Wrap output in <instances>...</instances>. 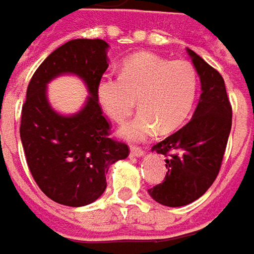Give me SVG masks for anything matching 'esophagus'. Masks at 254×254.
Instances as JSON below:
<instances>
[{
  "label": "esophagus",
  "instance_id": "1",
  "mask_svg": "<svg viewBox=\"0 0 254 254\" xmlns=\"http://www.w3.org/2000/svg\"><path fill=\"white\" fill-rule=\"evenodd\" d=\"M130 156L131 157H143L144 156V150L140 147H131L130 148Z\"/></svg>",
  "mask_w": 254,
  "mask_h": 254
}]
</instances>
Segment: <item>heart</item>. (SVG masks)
I'll return each instance as SVG.
<instances>
[{
    "mask_svg": "<svg viewBox=\"0 0 254 254\" xmlns=\"http://www.w3.org/2000/svg\"><path fill=\"white\" fill-rule=\"evenodd\" d=\"M197 93L194 67L184 60L171 61L154 53L126 58L121 75L104 74L95 94L103 111L116 123L124 121L135 106L141 111L119 130L128 141H143L156 133H170L189 117Z\"/></svg>",
    "mask_w": 254,
    "mask_h": 254,
    "instance_id": "obj_1",
    "label": "heart"
}]
</instances>
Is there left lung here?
Instances as JSON below:
<instances>
[{
  "mask_svg": "<svg viewBox=\"0 0 254 254\" xmlns=\"http://www.w3.org/2000/svg\"><path fill=\"white\" fill-rule=\"evenodd\" d=\"M200 77L201 94L191 120L153 146L164 154L166 177L148 194L157 203L180 207L201 197L216 180L232 128V106L219 71L187 48Z\"/></svg>",
  "mask_w": 254,
  "mask_h": 254,
  "instance_id": "1",
  "label": "left lung"
}]
</instances>
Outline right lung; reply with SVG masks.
<instances>
[{"mask_svg":"<svg viewBox=\"0 0 254 254\" xmlns=\"http://www.w3.org/2000/svg\"><path fill=\"white\" fill-rule=\"evenodd\" d=\"M104 40H71L58 47L34 72L22 106L19 135L32 177L56 203L81 207L107 187L111 164L128 156V147L108 137L110 124L98 104L95 85L108 67ZM64 73L81 78L89 95L80 112L64 116L46 97V85Z\"/></svg>","mask_w":254,"mask_h":254,"instance_id":"1","label":"right lung"}]
</instances>
